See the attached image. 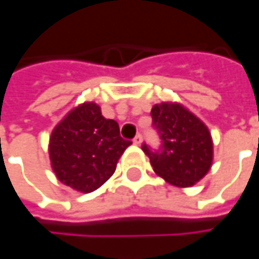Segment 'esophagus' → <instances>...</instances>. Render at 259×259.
<instances>
[{
  "label": "esophagus",
  "instance_id": "esophagus-1",
  "mask_svg": "<svg viewBox=\"0 0 259 259\" xmlns=\"http://www.w3.org/2000/svg\"><path fill=\"white\" fill-rule=\"evenodd\" d=\"M134 141L135 145H141V143H143V135L141 134H137L135 135V138L133 140Z\"/></svg>",
  "mask_w": 259,
  "mask_h": 259
}]
</instances>
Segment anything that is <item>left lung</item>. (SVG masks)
I'll return each mask as SVG.
<instances>
[{
    "label": "left lung",
    "instance_id": "obj_1",
    "mask_svg": "<svg viewBox=\"0 0 259 259\" xmlns=\"http://www.w3.org/2000/svg\"><path fill=\"white\" fill-rule=\"evenodd\" d=\"M151 116L161 147L151 150L143 144V151L155 173L177 187H190L202 180L213 160V143L207 126L176 102L154 105Z\"/></svg>",
    "mask_w": 259,
    "mask_h": 259
}]
</instances>
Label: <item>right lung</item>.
Here are the masks:
<instances>
[{"label":"right lung","mask_w":259,"mask_h":259,"mask_svg":"<svg viewBox=\"0 0 259 259\" xmlns=\"http://www.w3.org/2000/svg\"><path fill=\"white\" fill-rule=\"evenodd\" d=\"M131 141L119 135V125L106 119L94 102L76 106L56 125L49 154L56 177L82 193L101 187L114 174Z\"/></svg>","instance_id":"add662e5"}]
</instances>
